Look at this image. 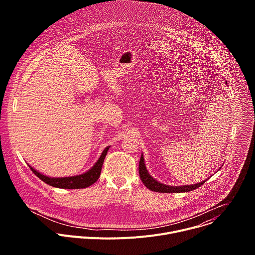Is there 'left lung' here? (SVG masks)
Returning a JSON list of instances; mask_svg holds the SVG:
<instances>
[{
	"mask_svg": "<svg viewBox=\"0 0 255 255\" xmlns=\"http://www.w3.org/2000/svg\"><path fill=\"white\" fill-rule=\"evenodd\" d=\"M139 175L142 180V183L144 186H146L149 190L157 193H185V192H191L194 191L198 188H200L206 180L201 181L199 184L196 185H189V186H179V187H171V186H166L163 184L158 183L157 180L152 178L148 171L146 170V167H145L144 164V159L143 155H141L140 161H139Z\"/></svg>",
	"mask_w": 255,
	"mask_h": 255,
	"instance_id": "obj_1",
	"label": "left lung"
}]
</instances>
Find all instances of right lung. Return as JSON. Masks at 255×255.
Returning <instances> with one entry per match:
<instances>
[{"label":"right lung","mask_w":255,"mask_h":255,"mask_svg":"<svg viewBox=\"0 0 255 255\" xmlns=\"http://www.w3.org/2000/svg\"><path fill=\"white\" fill-rule=\"evenodd\" d=\"M109 147L110 146L105 148V150L103 151L99 160L89 171H87L83 174H80V175L69 176V177H48V176L41 174L38 171H36L33 167H31V166H29V167L35 173V175H37L41 180H43L45 184H47L49 186L59 188V189H84V188H88V187L92 186L98 180V178L101 174L104 159L107 155Z\"/></svg>","instance_id":"right-lung-1"}]
</instances>
